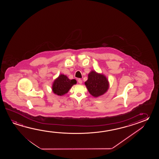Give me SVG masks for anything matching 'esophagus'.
<instances>
[{
	"instance_id": "obj_1",
	"label": "esophagus",
	"mask_w": 159,
	"mask_h": 159,
	"mask_svg": "<svg viewBox=\"0 0 159 159\" xmlns=\"http://www.w3.org/2000/svg\"><path fill=\"white\" fill-rule=\"evenodd\" d=\"M78 82L80 84H82V81L81 80V79H78Z\"/></svg>"
}]
</instances>
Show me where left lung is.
<instances>
[{
	"mask_svg": "<svg viewBox=\"0 0 159 159\" xmlns=\"http://www.w3.org/2000/svg\"><path fill=\"white\" fill-rule=\"evenodd\" d=\"M89 93L94 97L105 94L109 88V82L105 75L91 70L88 74V79L84 82Z\"/></svg>",
	"mask_w": 159,
	"mask_h": 159,
	"instance_id": "obj_1",
	"label": "left lung"
}]
</instances>
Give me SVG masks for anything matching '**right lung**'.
<instances>
[{
    "label": "right lung",
    "instance_id": "obj_1",
    "mask_svg": "<svg viewBox=\"0 0 159 159\" xmlns=\"http://www.w3.org/2000/svg\"><path fill=\"white\" fill-rule=\"evenodd\" d=\"M77 84V81L70 80L66 75L61 74L53 82L52 90L53 93L58 96H62L68 93L71 87Z\"/></svg>",
    "mask_w": 159,
    "mask_h": 159
}]
</instances>
